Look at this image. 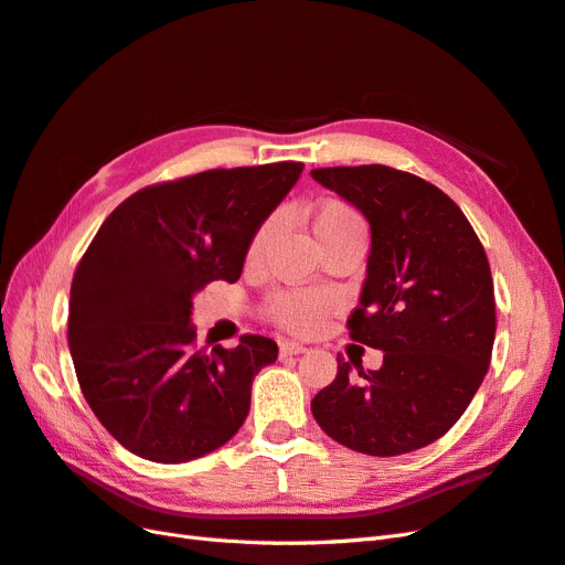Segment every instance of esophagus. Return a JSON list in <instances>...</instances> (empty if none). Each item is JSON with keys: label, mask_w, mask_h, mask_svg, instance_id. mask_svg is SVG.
Returning <instances> with one entry per match:
<instances>
[{"label": "esophagus", "mask_w": 565, "mask_h": 565, "mask_svg": "<svg viewBox=\"0 0 565 565\" xmlns=\"http://www.w3.org/2000/svg\"><path fill=\"white\" fill-rule=\"evenodd\" d=\"M279 350H281L284 358H288V354H302L308 348L296 343V341H279Z\"/></svg>", "instance_id": "1"}]
</instances>
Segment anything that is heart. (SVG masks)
Segmentation results:
<instances>
[{
	"mask_svg": "<svg viewBox=\"0 0 565 565\" xmlns=\"http://www.w3.org/2000/svg\"><path fill=\"white\" fill-rule=\"evenodd\" d=\"M310 227L321 250L338 244V241L364 238L366 234L362 215L354 211L350 203L338 201V199H324L312 205ZM269 234H271V222H265L263 227L253 234L246 250L248 265H257L263 260ZM331 308H333V300L329 296L279 291L267 298L265 317L274 321V324H279L281 329H288L294 333H310L319 327V321L331 312Z\"/></svg>",
	"mask_w": 565,
	"mask_h": 565,
	"instance_id": "obj_1",
	"label": "heart"
}]
</instances>
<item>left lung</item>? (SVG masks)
Here are the masks:
<instances>
[{
    "label": "left lung",
    "mask_w": 565,
    "mask_h": 565,
    "mask_svg": "<svg viewBox=\"0 0 565 565\" xmlns=\"http://www.w3.org/2000/svg\"><path fill=\"white\" fill-rule=\"evenodd\" d=\"M312 177L372 227L350 338L383 350V364L350 376L338 360L312 399L329 438L354 452L397 457L452 428L488 374L497 315L486 248L438 186L388 166L317 168Z\"/></svg>",
    "instance_id": "1"
}]
</instances>
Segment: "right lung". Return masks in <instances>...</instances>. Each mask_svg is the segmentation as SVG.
Wrapping results in <instances>:
<instances>
[{"label":"right lung","instance_id":"add662e5","mask_svg":"<svg viewBox=\"0 0 565 565\" xmlns=\"http://www.w3.org/2000/svg\"><path fill=\"white\" fill-rule=\"evenodd\" d=\"M300 172L284 160L153 184L92 238L71 286V358L87 405L132 455L199 459L246 422L253 379L279 348L246 333L232 350H196L191 298L241 277L253 234Z\"/></svg>","mask_w":565,"mask_h":565}]
</instances>
